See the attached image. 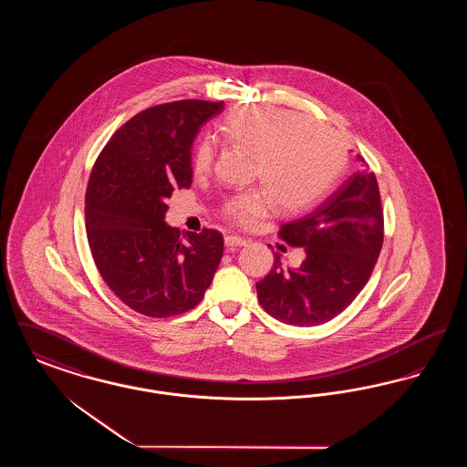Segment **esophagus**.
Returning a JSON list of instances; mask_svg holds the SVG:
<instances>
[{
  "label": "esophagus",
  "instance_id": "esophagus-1",
  "mask_svg": "<svg viewBox=\"0 0 467 467\" xmlns=\"http://www.w3.org/2000/svg\"><path fill=\"white\" fill-rule=\"evenodd\" d=\"M225 244L227 246H244L246 244V240L242 236H236V234H227L225 236Z\"/></svg>",
  "mask_w": 467,
  "mask_h": 467
}]
</instances>
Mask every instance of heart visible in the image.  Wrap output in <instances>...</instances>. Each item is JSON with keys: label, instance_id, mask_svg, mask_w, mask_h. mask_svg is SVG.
I'll return each instance as SVG.
<instances>
[{"label": "heart", "instance_id": "1", "mask_svg": "<svg viewBox=\"0 0 467 467\" xmlns=\"http://www.w3.org/2000/svg\"><path fill=\"white\" fill-rule=\"evenodd\" d=\"M229 143L254 152L252 177L265 189L233 194L223 213L240 225H252L273 206L301 210L320 200L341 175L347 152L337 134L310 122L297 111L269 105H248L231 111L221 124ZM213 143L202 138L192 150V170L204 175L213 164Z\"/></svg>", "mask_w": 467, "mask_h": 467}]
</instances>
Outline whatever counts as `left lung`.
<instances>
[{"label": "left lung", "instance_id": "1", "mask_svg": "<svg viewBox=\"0 0 467 467\" xmlns=\"http://www.w3.org/2000/svg\"><path fill=\"white\" fill-rule=\"evenodd\" d=\"M278 236L290 246H303L306 257L301 266L284 269L275 255L266 278L255 284L261 306L289 326L333 320L368 284L383 244L375 173L357 171L313 212L284 223Z\"/></svg>", "mask_w": 467, "mask_h": 467}]
</instances>
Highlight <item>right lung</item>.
<instances>
[{
  "label": "right lung",
  "mask_w": 467,
  "mask_h": 467,
  "mask_svg": "<svg viewBox=\"0 0 467 467\" xmlns=\"http://www.w3.org/2000/svg\"><path fill=\"white\" fill-rule=\"evenodd\" d=\"M223 101L150 107L120 126L94 162L86 229L96 267L131 310L166 318L200 305L223 254L215 229L187 233L164 223L166 200L192 183L191 147Z\"/></svg>",
  "instance_id": "obj_1"
}]
</instances>
